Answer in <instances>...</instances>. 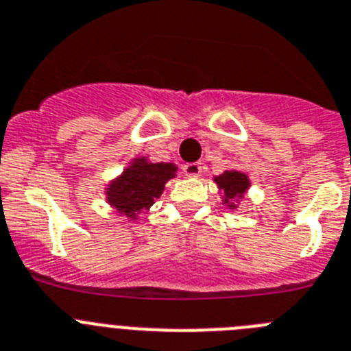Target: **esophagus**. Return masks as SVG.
I'll list each match as a JSON object with an SVG mask.
<instances>
[{"mask_svg": "<svg viewBox=\"0 0 351 351\" xmlns=\"http://www.w3.org/2000/svg\"><path fill=\"white\" fill-rule=\"evenodd\" d=\"M203 173V166L199 162H189L184 166V175L189 178H197Z\"/></svg>", "mask_w": 351, "mask_h": 351, "instance_id": "34e87169", "label": "esophagus"}]
</instances>
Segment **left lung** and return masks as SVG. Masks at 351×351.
<instances>
[{
  "label": "left lung",
  "instance_id": "8db88e82",
  "mask_svg": "<svg viewBox=\"0 0 351 351\" xmlns=\"http://www.w3.org/2000/svg\"><path fill=\"white\" fill-rule=\"evenodd\" d=\"M213 182L217 184L219 191H221L222 203L230 210L239 208V201L243 199L245 193L251 187L249 176L242 171H237V169H231V171H224L219 176H213Z\"/></svg>",
  "mask_w": 351,
  "mask_h": 351
}]
</instances>
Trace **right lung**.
<instances>
[{"label": "right lung", "mask_w": 351, "mask_h": 351, "mask_svg": "<svg viewBox=\"0 0 351 351\" xmlns=\"http://www.w3.org/2000/svg\"><path fill=\"white\" fill-rule=\"evenodd\" d=\"M176 169L171 162H150L146 157H136L121 175L109 182L106 201L120 215L138 221V213L160 197L167 182L176 176Z\"/></svg>", "instance_id": "right-lung-1"}]
</instances>
